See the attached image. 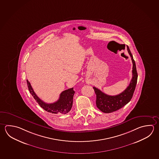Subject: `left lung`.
<instances>
[{
    "mask_svg": "<svg viewBox=\"0 0 159 159\" xmlns=\"http://www.w3.org/2000/svg\"><path fill=\"white\" fill-rule=\"evenodd\" d=\"M127 50L132 61L133 70L132 78L127 89L119 95L110 96L102 93L101 91L95 87H93L96 95V107L103 113H110L116 111L128 104L130 101L131 98H132L137 82L138 75L136 69V63L133 59V55L128 46Z\"/></svg>",
    "mask_w": 159,
    "mask_h": 159,
    "instance_id": "1",
    "label": "left lung"
}]
</instances>
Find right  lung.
Returning a JSON list of instances; mask_svg holds the SVG:
<instances>
[{
    "label": "right lung",
    "mask_w": 159,
    "mask_h": 159,
    "mask_svg": "<svg viewBox=\"0 0 159 159\" xmlns=\"http://www.w3.org/2000/svg\"><path fill=\"white\" fill-rule=\"evenodd\" d=\"M27 84L30 93L32 95L36 101L38 102L39 105L46 111L52 114H65L71 110L72 107L73 96L75 93L73 90V88L65 90L61 93L58 101L52 104H48L42 101L36 95L31 84L27 80Z\"/></svg>",
    "instance_id": "1"
}]
</instances>
